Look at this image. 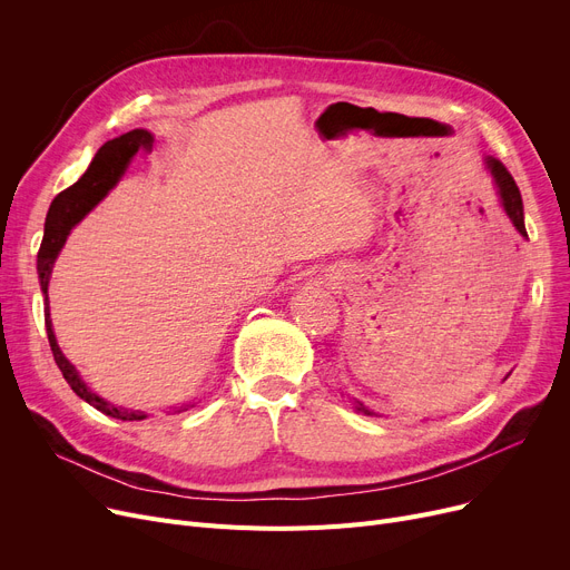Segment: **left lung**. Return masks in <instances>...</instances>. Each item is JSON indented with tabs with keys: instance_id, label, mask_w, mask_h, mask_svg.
<instances>
[{
	"instance_id": "obj_1",
	"label": "left lung",
	"mask_w": 570,
	"mask_h": 570,
	"mask_svg": "<svg viewBox=\"0 0 570 570\" xmlns=\"http://www.w3.org/2000/svg\"><path fill=\"white\" fill-rule=\"evenodd\" d=\"M485 168L490 170L492 175V183H494V189H497V196H499V203L503 207V213L508 215V219L513 222V226L518 228V233L522 237H527V228H524V207H522V196H520V189L515 185V179L511 177V173L505 170V166L494 159V157H485ZM508 379V376H505ZM355 404V411L363 413V415H376L374 411H370L363 402L353 400Z\"/></svg>"
}]
</instances>
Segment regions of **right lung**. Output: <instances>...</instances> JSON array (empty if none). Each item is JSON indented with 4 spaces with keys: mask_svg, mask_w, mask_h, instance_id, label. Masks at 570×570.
Returning a JSON list of instances; mask_svg holds the SVG:
<instances>
[{
    "mask_svg": "<svg viewBox=\"0 0 570 570\" xmlns=\"http://www.w3.org/2000/svg\"><path fill=\"white\" fill-rule=\"evenodd\" d=\"M155 136L149 134L147 129H134L129 134H122L119 138L108 140L104 147H99V153L95 155L92 164L85 170V175L78 179L76 185H71L69 189H65L59 194L46 217V228H43V243L37 256V273H39V284H41V293L46 297V331H48V342L55 355V363L62 372V376L67 379V383L71 385V391L85 400L89 406H95L97 411L117 417V421H145L147 413L145 411H134V409H125V406H115L110 402H106L104 397H99L92 387H89L80 372L67 361V355L62 353L57 344L55 331H52V321H50V301H48V284H50V275L55 261L62 252L67 237L71 233L73 226H78L92 209L108 196V191L122 179V175L127 173L131 159L138 155V149H147L153 145ZM194 404H183L168 413H183L187 409H191Z\"/></svg>",
    "mask_w": 570,
    "mask_h": 570,
    "instance_id": "obj_1",
    "label": "right lung"
}]
</instances>
